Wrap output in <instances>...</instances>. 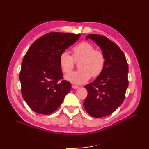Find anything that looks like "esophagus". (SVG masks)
Instances as JSON below:
<instances>
[{"label": "esophagus", "mask_w": 149, "mask_h": 149, "mask_svg": "<svg viewBox=\"0 0 149 149\" xmlns=\"http://www.w3.org/2000/svg\"><path fill=\"white\" fill-rule=\"evenodd\" d=\"M79 87L78 86H76V85H72V88L73 89H77V88H79Z\"/></svg>", "instance_id": "34e87169"}]
</instances>
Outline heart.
<instances>
[{"instance_id":"heart-1","label":"heart","mask_w":149,"mask_h":149,"mask_svg":"<svg viewBox=\"0 0 149 149\" xmlns=\"http://www.w3.org/2000/svg\"><path fill=\"white\" fill-rule=\"evenodd\" d=\"M72 57L67 51L59 56V65L65 74L70 72L74 67V61H78L80 70L65 75V79L75 84H84L92 76L95 77L102 72L105 66L104 54L88 42H82L72 49Z\"/></svg>"}]
</instances>
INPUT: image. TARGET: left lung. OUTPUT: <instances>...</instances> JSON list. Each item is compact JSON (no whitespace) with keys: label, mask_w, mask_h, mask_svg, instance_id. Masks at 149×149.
I'll use <instances>...</instances> for the list:
<instances>
[{"label":"left lung","mask_w":149,"mask_h":149,"mask_svg":"<svg viewBox=\"0 0 149 149\" xmlns=\"http://www.w3.org/2000/svg\"><path fill=\"white\" fill-rule=\"evenodd\" d=\"M99 46L105 57L102 72L84 88L88 96L83 103L87 113L95 118L112 114L124 100L128 87V65L124 54L118 46L99 34L88 35Z\"/></svg>","instance_id":"1"}]
</instances>
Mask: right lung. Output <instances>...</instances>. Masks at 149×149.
<instances>
[{
	"instance_id": "1",
	"label": "right lung",
	"mask_w": 149,
	"mask_h": 149,
	"mask_svg": "<svg viewBox=\"0 0 149 149\" xmlns=\"http://www.w3.org/2000/svg\"><path fill=\"white\" fill-rule=\"evenodd\" d=\"M81 34L50 33L34 42L22 63L20 81L24 99L34 112L49 115L58 108L71 84L63 78L61 52L75 43Z\"/></svg>"
}]
</instances>
